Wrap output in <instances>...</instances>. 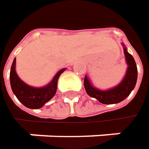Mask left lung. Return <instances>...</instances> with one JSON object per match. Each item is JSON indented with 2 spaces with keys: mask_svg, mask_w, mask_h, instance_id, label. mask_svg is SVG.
<instances>
[{
  "mask_svg": "<svg viewBox=\"0 0 149 149\" xmlns=\"http://www.w3.org/2000/svg\"><path fill=\"white\" fill-rule=\"evenodd\" d=\"M123 46V52L125 55L126 63L128 64V68L126 74L120 83L117 86L111 88L109 90H100L94 86L89 81L87 76H85L84 79V86L86 92L90 97H93L102 104H117L125 100L135 88V86L137 81V67L135 62L134 57L127 51V49Z\"/></svg>",
  "mask_w": 149,
  "mask_h": 149,
  "instance_id": "8db88e82",
  "label": "left lung"
}]
</instances>
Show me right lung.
Instances as JSON below:
<instances>
[{"label": "right lung", "mask_w": 149, "mask_h": 149, "mask_svg": "<svg viewBox=\"0 0 149 149\" xmlns=\"http://www.w3.org/2000/svg\"><path fill=\"white\" fill-rule=\"evenodd\" d=\"M16 58H14L10 70V84L13 93L17 99L22 103L26 107L30 109H38L44 106V104L50 100L56 93L57 81L62 73L66 68L59 70L54 76L52 81L45 86L33 87L24 81H22L18 76L16 70Z\"/></svg>", "instance_id": "obj_1"}]
</instances>
